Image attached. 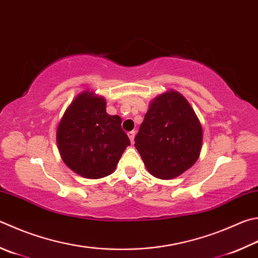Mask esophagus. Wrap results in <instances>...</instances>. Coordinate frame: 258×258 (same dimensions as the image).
Wrapping results in <instances>:
<instances>
[{"label":"esophagus","instance_id":"34e87169","mask_svg":"<svg viewBox=\"0 0 258 258\" xmlns=\"http://www.w3.org/2000/svg\"><path fill=\"white\" fill-rule=\"evenodd\" d=\"M127 135H128V138H130V140H131V143H134V138H135V131H131V132H128L127 133Z\"/></svg>","mask_w":258,"mask_h":258}]
</instances>
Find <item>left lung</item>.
<instances>
[{
  "label": "left lung",
  "mask_w": 258,
  "mask_h": 258,
  "mask_svg": "<svg viewBox=\"0 0 258 258\" xmlns=\"http://www.w3.org/2000/svg\"><path fill=\"white\" fill-rule=\"evenodd\" d=\"M134 141L150 174L168 180L198 161L203 130L186 98L169 90L150 102Z\"/></svg>",
  "instance_id": "1"
}]
</instances>
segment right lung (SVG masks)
<instances>
[{"label": "right lung", "mask_w": 258, "mask_h": 258, "mask_svg": "<svg viewBox=\"0 0 258 258\" xmlns=\"http://www.w3.org/2000/svg\"><path fill=\"white\" fill-rule=\"evenodd\" d=\"M56 142L65 165L88 179L113 174L131 144L120 117L107 114L105 98L89 90L79 93L65 110Z\"/></svg>", "instance_id": "add662e5"}]
</instances>
